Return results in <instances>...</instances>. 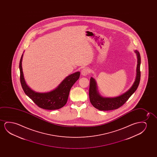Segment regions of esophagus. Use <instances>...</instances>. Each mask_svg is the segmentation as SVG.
<instances>
[{"label": "esophagus", "instance_id": "esophagus-1", "mask_svg": "<svg viewBox=\"0 0 157 157\" xmlns=\"http://www.w3.org/2000/svg\"><path fill=\"white\" fill-rule=\"evenodd\" d=\"M89 70L87 68H85V69H82V75L83 76H86L89 73Z\"/></svg>", "mask_w": 157, "mask_h": 157}]
</instances>
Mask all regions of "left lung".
<instances>
[{
    "label": "left lung",
    "mask_w": 157,
    "mask_h": 157,
    "mask_svg": "<svg viewBox=\"0 0 157 157\" xmlns=\"http://www.w3.org/2000/svg\"><path fill=\"white\" fill-rule=\"evenodd\" d=\"M134 52L137 57V65L135 80L131 87L127 92L123 93L122 94L114 98H107L101 96L98 90L97 82L95 80L93 77L90 78L89 97L90 103L95 108L100 110L116 109L124 105L137 89L140 79V52L137 50H135Z\"/></svg>",
    "instance_id": "obj_1"
}]
</instances>
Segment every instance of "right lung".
Here are the masks:
<instances>
[{"instance_id":"obj_1","label":"right lung","mask_w":157,"mask_h":157,"mask_svg":"<svg viewBox=\"0 0 157 157\" xmlns=\"http://www.w3.org/2000/svg\"><path fill=\"white\" fill-rule=\"evenodd\" d=\"M24 54L22 55L19 63L20 82L22 87L27 96L39 107L44 109H60L67 103L70 90L75 82L79 78L80 72L78 71L65 78L56 88L48 92H36L32 90L26 84L22 67Z\"/></svg>"}]
</instances>
